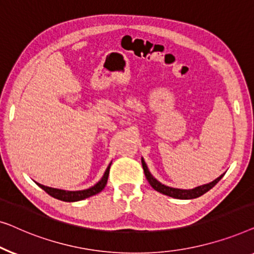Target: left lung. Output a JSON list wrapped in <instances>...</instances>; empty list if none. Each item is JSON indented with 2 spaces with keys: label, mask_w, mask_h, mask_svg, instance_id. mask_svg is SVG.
<instances>
[{
  "label": "left lung",
  "mask_w": 254,
  "mask_h": 254,
  "mask_svg": "<svg viewBox=\"0 0 254 254\" xmlns=\"http://www.w3.org/2000/svg\"><path fill=\"white\" fill-rule=\"evenodd\" d=\"M141 164H142V168H144L145 176H146V178H147L148 183L151 184V187L154 189L155 191L160 192V193L169 195V197H173V198H176V199H194V198H198V197H200V195H202L203 193H206L207 191H209L212 188L215 187V185L219 183V181L221 180V178L224 176V174L221 175L220 177H217L216 180L210 182V183L200 185V187L191 189V190H182V189H175V188L167 187V185H163V184L160 183L158 180H155V178L152 176V174L149 173V170H148L147 166H146L144 159H141Z\"/></svg>",
  "instance_id": "1"
}]
</instances>
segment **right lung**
<instances>
[{
    "label": "right lung",
    "instance_id": "obj_1",
    "mask_svg": "<svg viewBox=\"0 0 254 254\" xmlns=\"http://www.w3.org/2000/svg\"><path fill=\"white\" fill-rule=\"evenodd\" d=\"M112 163L109 164L108 168H107L105 174L101 180H100L98 183H96L94 187H92L90 189H86V190H81V191H65V190H60V189H54V188H49V187H45V185L37 183L39 187H40L42 190H45L49 195H52L53 198H56L59 200H62V201H66V202H73V201H79V200L86 199L88 197H92L99 192H101L103 189H105L107 181H108V176H109V169Z\"/></svg>",
    "mask_w": 254,
    "mask_h": 254
}]
</instances>
